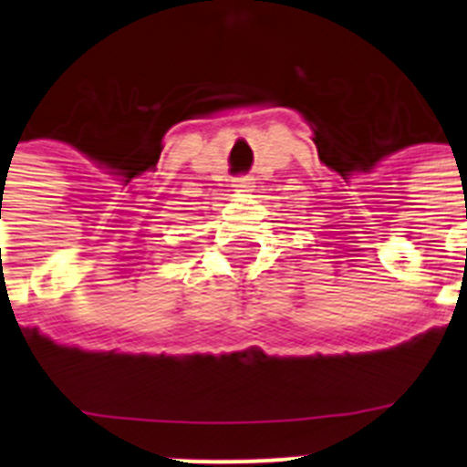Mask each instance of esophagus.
Segmentation results:
<instances>
[{"instance_id":"1","label":"esophagus","mask_w":467,"mask_h":467,"mask_svg":"<svg viewBox=\"0 0 467 467\" xmlns=\"http://www.w3.org/2000/svg\"><path fill=\"white\" fill-rule=\"evenodd\" d=\"M234 187H236V192H253L254 177H236V180H234Z\"/></svg>"}]
</instances>
